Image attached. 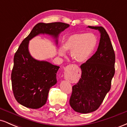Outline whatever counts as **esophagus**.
<instances>
[{
    "mask_svg": "<svg viewBox=\"0 0 127 127\" xmlns=\"http://www.w3.org/2000/svg\"><path fill=\"white\" fill-rule=\"evenodd\" d=\"M71 66H72V67H78V65H76V64H72V65H71Z\"/></svg>",
    "mask_w": 127,
    "mask_h": 127,
    "instance_id": "1",
    "label": "esophagus"
}]
</instances>
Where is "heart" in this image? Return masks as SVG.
Masks as SVG:
<instances>
[{"label":"heart","instance_id":"heart-1","mask_svg":"<svg viewBox=\"0 0 127 127\" xmlns=\"http://www.w3.org/2000/svg\"><path fill=\"white\" fill-rule=\"evenodd\" d=\"M97 37L93 33H78L68 36L64 42L63 47L59 49L62 57L66 55V51H70V56L79 63H84L89 59L97 46Z\"/></svg>","mask_w":127,"mask_h":127}]
</instances>
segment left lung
<instances>
[{
	"mask_svg": "<svg viewBox=\"0 0 127 127\" xmlns=\"http://www.w3.org/2000/svg\"><path fill=\"white\" fill-rule=\"evenodd\" d=\"M88 27L100 32L98 47L95 53L81 65V78L73 86L69 101L72 108L81 113L98 109L110 91L115 71V52L106 30L101 26Z\"/></svg>",
	"mask_w": 127,
	"mask_h": 127,
	"instance_id": "left-lung-1",
	"label": "left lung"
}]
</instances>
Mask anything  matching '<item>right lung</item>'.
<instances>
[{
	"mask_svg": "<svg viewBox=\"0 0 127 127\" xmlns=\"http://www.w3.org/2000/svg\"><path fill=\"white\" fill-rule=\"evenodd\" d=\"M69 26L61 22L39 23L20 44L14 55L11 81L14 97L21 105L39 109L45 104L49 89L57 82L56 75L60 68L32 57L29 51V40L40 34H46L55 39L57 44L59 34Z\"/></svg>",
	"mask_w": 127,
	"mask_h": 127,
	"instance_id": "right-lung-1",
	"label": "right lung"
}]
</instances>
